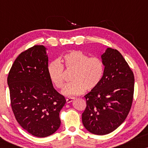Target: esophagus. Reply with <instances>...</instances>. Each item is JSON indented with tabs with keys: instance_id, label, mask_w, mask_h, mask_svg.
Masks as SVG:
<instances>
[{
	"instance_id": "1",
	"label": "esophagus",
	"mask_w": 148,
	"mask_h": 148,
	"mask_svg": "<svg viewBox=\"0 0 148 148\" xmlns=\"http://www.w3.org/2000/svg\"><path fill=\"white\" fill-rule=\"evenodd\" d=\"M74 98H67L66 99V103H70L73 100H74Z\"/></svg>"
}]
</instances>
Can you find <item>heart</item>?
Instances as JSON below:
<instances>
[{
	"label": "heart",
	"instance_id": "heart-1",
	"mask_svg": "<svg viewBox=\"0 0 148 148\" xmlns=\"http://www.w3.org/2000/svg\"><path fill=\"white\" fill-rule=\"evenodd\" d=\"M58 60L48 64V75L52 84L58 89L64 86V68L73 71L72 82L64 86L62 94L66 96H77L85 90L91 91L99 86L104 71L102 60L98 56H91L80 50H73Z\"/></svg>",
	"mask_w": 148,
	"mask_h": 148
}]
</instances>
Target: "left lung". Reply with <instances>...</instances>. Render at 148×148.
<instances>
[{
	"mask_svg": "<svg viewBox=\"0 0 148 148\" xmlns=\"http://www.w3.org/2000/svg\"><path fill=\"white\" fill-rule=\"evenodd\" d=\"M104 71L99 86L85 96L86 107L82 123L95 135L108 134L118 128L131 110L134 75L116 49L108 48L102 55Z\"/></svg>",
	"mask_w": 148,
	"mask_h": 148,
	"instance_id": "obj_1",
	"label": "left lung"
}]
</instances>
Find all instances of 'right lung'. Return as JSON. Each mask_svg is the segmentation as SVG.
<instances>
[{
  "label": "right lung",
  "mask_w": 148,
  "mask_h": 148,
  "mask_svg": "<svg viewBox=\"0 0 148 148\" xmlns=\"http://www.w3.org/2000/svg\"><path fill=\"white\" fill-rule=\"evenodd\" d=\"M46 48L35 45L22 52L7 77L11 108L22 128L38 137L59 128V112L66 100L50 82Z\"/></svg>",
  "instance_id": "right-lung-1"
}]
</instances>
